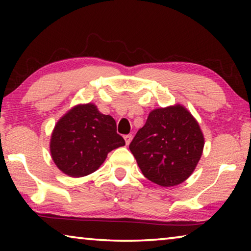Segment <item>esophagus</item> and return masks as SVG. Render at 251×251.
<instances>
[{
    "mask_svg": "<svg viewBox=\"0 0 251 251\" xmlns=\"http://www.w3.org/2000/svg\"><path fill=\"white\" fill-rule=\"evenodd\" d=\"M124 139H125L126 145H129V143L131 142V135H125L124 136Z\"/></svg>",
    "mask_w": 251,
    "mask_h": 251,
    "instance_id": "34e87169",
    "label": "esophagus"
}]
</instances>
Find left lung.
Returning <instances> with one entry per match:
<instances>
[{
	"mask_svg": "<svg viewBox=\"0 0 251 251\" xmlns=\"http://www.w3.org/2000/svg\"><path fill=\"white\" fill-rule=\"evenodd\" d=\"M203 145L205 138L196 118L185 106L175 104L152 109L129 150L147 179L173 187L194 173Z\"/></svg>",
	"mask_w": 251,
	"mask_h": 251,
	"instance_id": "obj_1",
	"label": "left lung"
}]
</instances>
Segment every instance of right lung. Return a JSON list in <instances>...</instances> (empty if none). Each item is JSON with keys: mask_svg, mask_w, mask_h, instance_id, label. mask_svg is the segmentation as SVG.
<instances>
[{"mask_svg": "<svg viewBox=\"0 0 251 251\" xmlns=\"http://www.w3.org/2000/svg\"><path fill=\"white\" fill-rule=\"evenodd\" d=\"M125 145L116 122L93 103L78 104L55 124L50 151L59 171L74 178L96 172L109 151Z\"/></svg>", "mask_w": 251, "mask_h": 251, "instance_id": "right-lung-1", "label": "right lung"}]
</instances>
